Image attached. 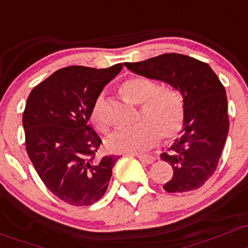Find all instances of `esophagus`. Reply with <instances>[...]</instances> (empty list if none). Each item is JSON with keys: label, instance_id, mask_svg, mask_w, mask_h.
I'll return each instance as SVG.
<instances>
[{"label": "esophagus", "instance_id": "1", "mask_svg": "<svg viewBox=\"0 0 248 248\" xmlns=\"http://www.w3.org/2000/svg\"><path fill=\"white\" fill-rule=\"evenodd\" d=\"M137 158L140 159L142 163L144 164H151L155 162V157L154 156H150V155H137Z\"/></svg>", "mask_w": 248, "mask_h": 248}]
</instances>
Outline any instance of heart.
Wrapping results in <instances>:
<instances>
[{"label":"heart","mask_w":248,"mask_h":248,"mask_svg":"<svg viewBox=\"0 0 248 248\" xmlns=\"http://www.w3.org/2000/svg\"><path fill=\"white\" fill-rule=\"evenodd\" d=\"M124 99L140 105V118L132 126L114 130L106 140L108 150L116 154H136L155 145L161 136L171 140L182 131L186 110L182 95L170 87H158L144 77H130L119 86ZM91 121L99 131H106L108 121L104 116V99L95 98L91 108Z\"/></svg>","instance_id":"b5f03b06"}]
</instances>
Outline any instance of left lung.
<instances>
[{"instance_id": "8db88e82", "label": "left lung", "mask_w": 248, "mask_h": 248, "mask_svg": "<svg viewBox=\"0 0 248 248\" xmlns=\"http://www.w3.org/2000/svg\"><path fill=\"white\" fill-rule=\"evenodd\" d=\"M124 65L140 76L171 85L183 97L182 135L161 155L174 170L163 189L185 193L202 187L217 170L230 129L227 95L217 76L206 62L177 53Z\"/></svg>"}]
</instances>
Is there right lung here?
Returning a JSON list of instances; mask_svg holds the SVG:
<instances>
[{
    "instance_id": "obj_1",
    "label": "right lung",
    "mask_w": 248,
    "mask_h": 248,
    "mask_svg": "<svg viewBox=\"0 0 248 248\" xmlns=\"http://www.w3.org/2000/svg\"><path fill=\"white\" fill-rule=\"evenodd\" d=\"M122 67H63L28 95L22 118L26 150L47 189L72 206L102 198L119 158L98 157L102 140L87 122L95 98Z\"/></svg>"
}]
</instances>
